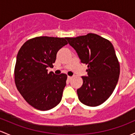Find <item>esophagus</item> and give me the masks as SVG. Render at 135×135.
<instances>
[{
	"mask_svg": "<svg viewBox=\"0 0 135 135\" xmlns=\"http://www.w3.org/2000/svg\"><path fill=\"white\" fill-rule=\"evenodd\" d=\"M72 77H71V76H68V77H67V79H69V81H70V80L71 79H72Z\"/></svg>",
	"mask_w": 135,
	"mask_h": 135,
	"instance_id": "1",
	"label": "esophagus"
}]
</instances>
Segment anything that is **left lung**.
<instances>
[{"label": "left lung", "mask_w": 135, "mask_h": 135, "mask_svg": "<svg viewBox=\"0 0 135 135\" xmlns=\"http://www.w3.org/2000/svg\"><path fill=\"white\" fill-rule=\"evenodd\" d=\"M66 39L81 63L88 66V75L82 77L83 83L77 90L78 98L86 106L100 105L112 94L119 78L120 65L113 45L93 33Z\"/></svg>", "instance_id": "8db88e82"}]
</instances>
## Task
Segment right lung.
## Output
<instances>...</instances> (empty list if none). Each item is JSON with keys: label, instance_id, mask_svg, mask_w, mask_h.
<instances>
[{"label": "right lung", "instance_id": "obj_1", "mask_svg": "<svg viewBox=\"0 0 135 135\" xmlns=\"http://www.w3.org/2000/svg\"><path fill=\"white\" fill-rule=\"evenodd\" d=\"M68 43L66 38L40 36L23 44L17 56L15 82L28 104L47 111L57 106L62 98L67 75L47 72L52 67L57 51Z\"/></svg>", "mask_w": 135, "mask_h": 135}]
</instances>
